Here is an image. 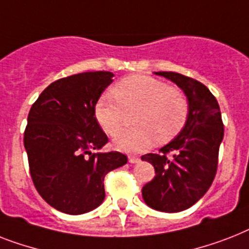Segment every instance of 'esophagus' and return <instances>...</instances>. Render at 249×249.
<instances>
[{
	"mask_svg": "<svg viewBox=\"0 0 249 249\" xmlns=\"http://www.w3.org/2000/svg\"><path fill=\"white\" fill-rule=\"evenodd\" d=\"M129 162L130 163H135V162H139V157L138 156H129Z\"/></svg>",
	"mask_w": 249,
	"mask_h": 249,
	"instance_id": "1",
	"label": "esophagus"
}]
</instances>
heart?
Returning a JSON list of instances; mask_svg holds the SVG:
<instances>
[{"instance_id":"1","label":"heart","mask_w":249,"mask_h":249,"mask_svg":"<svg viewBox=\"0 0 249 249\" xmlns=\"http://www.w3.org/2000/svg\"><path fill=\"white\" fill-rule=\"evenodd\" d=\"M115 100L101 97L94 116L106 134L114 137L125 121V112L135 111L134 128L115 139L116 148L124 152H142L153 143H165L180 133L187 123L189 104L178 88L152 76L131 75L112 89Z\"/></svg>"}]
</instances>
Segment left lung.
<instances>
[{"mask_svg":"<svg viewBox=\"0 0 249 249\" xmlns=\"http://www.w3.org/2000/svg\"><path fill=\"white\" fill-rule=\"evenodd\" d=\"M187 96V123L159 153L142 156L155 167V178L142 188L145 205L162 212H179L199 201L217 170L224 124L215 96L205 84L173 71H159Z\"/></svg>","mask_w":249,"mask_h":249,"instance_id":"8db88e82","label":"left lung"}]
</instances>
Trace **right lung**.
I'll list each match as a JSON object with an SVG mask.
<instances>
[{
  "mask_svg": "<svg viewBox=\"0 0 249 249\" xmlns=\"http://www.w3.org/2000/svg\"><path fill=\"white\" fill-rule=\"evenodd\" d=\"M114 74L88 71L51 83L28 115L24 147L30 177L48 205L69 215L97 209L107 173L128 162L120 152H96L108 142L94 106Z\"/></svg>",
  "mask_w": 249,
  "mask_h": 249,
  "instance_id": "1",
  "label": "right lung"
}]
</instances>
